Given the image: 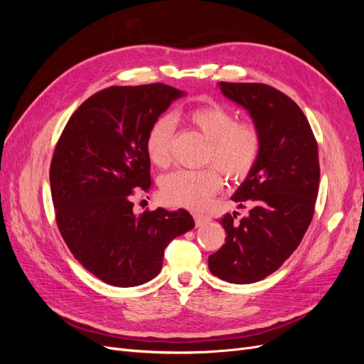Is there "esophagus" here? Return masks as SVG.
<instances>
[{"instance_id":"obj_1","label":"esophagus","mask_w":364,"mask_h":364,"mask_svg":"<svg viewBox=\"0 0 364 364\" xmlns=\"http://www.w3.org/2000/svg\"><path fill=\"white\" fill-rule=\"evenodd\" d=\"M209 218L208 215H205V214H194V222H196V226H202V225H205V223H208L209 222Z\"/></svg>"}]
</instances>
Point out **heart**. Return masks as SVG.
<instances>
[{"mask_svg":"<svg viewBox=\"0 0 364 364\" xmlns=\"http://www.w3.org/2000/svg\"><path fill=\"white\" fill-rule=\"evenodd\" d=\"M188 119L208 139L202 162L211 165L167 174L161 181V194L168 203L196 209L205 206L222 188L223 179L218 171L229 181L246 178L259 156L261 135L252 121H237L230 109L218 103L194 107ZM171 144L173 119L162 115L151 124L146 139L147 155L159 168H167L171 164Z\"/></svg>","mask_w":364,"mask_h":364,"instance_id":"b5f03b06","label":"heart"}]
</instances>
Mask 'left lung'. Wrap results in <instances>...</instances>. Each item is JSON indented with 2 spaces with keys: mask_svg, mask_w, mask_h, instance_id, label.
Here are the masks:
<instances>
[{
  "mask_svg": "<svg viewBox=\"0 0 364 364\" xmlns=\"http://www.w3.org/2000/svg\"><path fill=\"white\" fill-rule=\"evenodd\" d=\"M220 91L243 106L259 130V156L232 200L249 205L237 222L220 220L226 243L208 258L214 277L252 284L277 272L310 226L321 179L317 141L290 97L264 83L220 82ZM246 208V206H245Z\"/></svg>",
  "mask_w": 364,
  "mask_h": 364,
  "instance_id": "8db88e82",
  "label": "left lung"
}]
</instances>
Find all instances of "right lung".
<instances>
[{"label": "right lung", "instance_id": "add662e5", "mask_svg": "<svg viewBox=\"0 0 364 364\" xmlns=\"http://www.w3.org/2000/svg\"><path fill=\"white\" fill-rule=\"evenodd\" d=\"M183 92L164 83L111 86L71 115L53 153L50 185L68 249L94 277L135 287L161 272L170 241L194 228L186 209L134 213L135 190L149 191L146 139Z\"/></svg>", "mask_w": 364, "mask_h": 364}]
</instances>
